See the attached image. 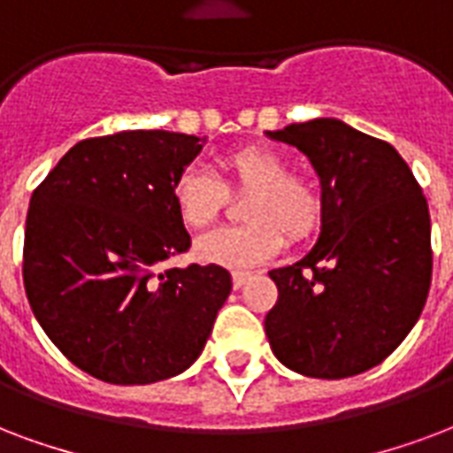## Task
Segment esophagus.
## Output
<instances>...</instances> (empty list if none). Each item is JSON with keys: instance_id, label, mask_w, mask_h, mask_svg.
I'll return each instance as SVG.
<instances>
[{"instance_id": "1", "label": "esophagus", "mask_w": 453, "mask_h": 453, "mask_svg": "<svg viewBox=\"0 0 453 453\" xmlns=\"http://www.w3.org/2000/svg\"><path fill=\"white\" fill-rule=\"evenodd\" d=\"M248 279H250V272H234L231 274V284H234V288H241Z\"/></svg>"}]
</instances>
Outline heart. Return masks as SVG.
<instances>
[{
    "instance_id": "b5f03b06",
    "label": "heart",
    "mask_w": 453,
    "mask_h": 453,
    "mask_svg": "<svg viewBox=\"0 0 453 453\" xmlns=\"http://www.w3.org/2000/svg\"><path fill=\"white\" fill-rule=\"evenodd\" d=\"M248 190L241 203L246 224L222 226L196 243L200 263L222 265L231 270L255 267L270 260L284 240L298 243L318 229L322 200L311 179L291 174L284 155L277 150L248 145L234 150L217 162V176L188 166L172 183V200L181 222L190 229L212 224L229 193Z\"/></svg>"
}]
</instances>
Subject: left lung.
<instances>
[{"instance_id": "obj_1", "label": "left lung", "mask_w": 453, "mask_h": 453, "mask_svg": "<svg viewBox=\"0 0 453 453\" xmlns=\"http://www.w3.org/2000/svg\"><path fill=\"white\" fill-rule=\"evenodd\" d=\"M267 135L301 150L322 186L318 243L298 263L270 272L279 291L265 318L272 353L305 377L365 372L406 339L427 301V200L389 142L339 119Z\"/></svg>"}]
</instances>
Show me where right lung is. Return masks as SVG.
Masks as SVG:
<instances>
[{
    "instance_id": "1",
    "label": "right lung",
    "mask_w": 453,
    "mask_h": 453,
    "mask_svg": "<svg viewBox=\"0 0 453 453\" xmlns=\"http://www.w3.org/2000/svg\"><path fill=\"white\" fill-rule=\"evenodd\" d=\"M205 138L121 131L76 142L30 198L23 284L66 358L110 384L174 377L231 294L219 265L157 272L190 248L172 183Z\"/></svg>"
}]
</instances>
